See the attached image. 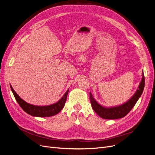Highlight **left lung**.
<instances>
[{"instance_id": "1", "label": "left lung", "mask_w": 155, "mask_h": 155, "mask_svg": "<svg viewBox=\"0 0 155 155\" xmlns=\"http://www.w3.org/2000/svg\"><path fill=\"white\" fill-rule=\"evenodd\" d=\"M144 88V76L143 71L142 72V79L141 82L138 86V88L134 93V94L125 103L110 107H104L97 102L91 92H90V101L94 110L101 117L105 119H116L123 118L126 116L130 112L134 105L140 99V97L143 94Z\"/></svg>"}]
</instances>
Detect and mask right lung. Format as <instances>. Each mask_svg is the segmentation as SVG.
<instances>
[{
  "label": "right lung",
  "instance_id": "1",
  "mask_svg": "<svg viewBox=\"0 0 155 155\" xmlns=\"http://www.w3.org/2000/svg\"><path fill=\"white\" fill-rule=\"evenodd\" d=\"M10 87L16 101L18 102L23 110L32 116L39 117L53 116L58 114L64 106V104L66 102L67 95L69 91V89H68L63 96L57 102L51 105L41 106V105H32L24 101L14 91L11 85H10Z\"/></svg>",
  "mask_w": 155,
  "mask_h": 155
}]
</instances>
